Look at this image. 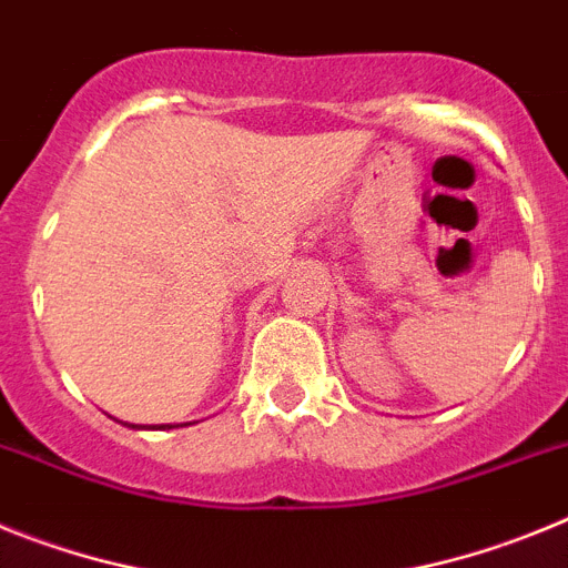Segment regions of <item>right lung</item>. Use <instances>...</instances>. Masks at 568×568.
<instances>
[{
  "instance_id": "1",
  "label": "right lung",
  "mask_w": 568,
  "mask_h": 568,
  "mask_svg": "<svg viewBox=\"0 0 568 568\" xmlns=\"http://www.w3.org/2000/svg\"><path fill=\"white\" fill-rule=\"evenodd\" d=\"M133 429H144V426H133ZM150 429H173V426L162 424V426H150Z\"/></svg>"
}]
</instances>
